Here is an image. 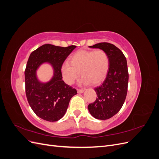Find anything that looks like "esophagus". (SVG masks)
Returning a JSON list of instances; mask_svg holds the SVG:
<instances>
[{"label": "esophagus", "instance_id": "esophagus-1", "mask_svg": "<svg viewBox=\"0 0 159 159\" xmlns=\"http://www.w3.org/2000/svg\"><path fill=\"white\" fill-rule=\"evenodd\" d=\"M77 91H78V93H82L84 92V89H78Z\"/></svg>", "mask_w": 159, "mask_h": 159}]
</instances>
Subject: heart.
<instances>
[{"label":"heart","mask_w":159,"mask_h":159,"mask_svg":"<svg viewBox=\"0 0 159 159\" xmlns=\"http://www.w3.org/2000/svg\"><path fill=\"white\" fill-rule=\"evenodd\" d=\"M109 68V58L103 50H79L70 57V64L61 66V74L67 84H71L81 75V84L97 85L105 79Z\"/></svg>","instance_id":"1"}]
</instances>
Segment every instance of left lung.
Segmentation results:
<instances>
[{"label": "left lung", "mask_w": 159, "mask_h": 159, "mask_svg": "<svg viewBox=\"0 0 159 159\" xmlns=\"http://www.w3.org/2000/svg\"><path fill=\"white\" fill-rule=\"evenodd\" d=\"M89 47L104 50L109 58L106 78L102 84L95 88L97 98L88 105L93 117L108 119L119 111L126 98L129 81L127 60L123 52L110 43L101 42Z\"/></svg>", "instance_id": "left-lung-1"}]
</instances>
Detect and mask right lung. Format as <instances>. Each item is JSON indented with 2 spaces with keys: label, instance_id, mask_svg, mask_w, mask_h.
<instances>
[{
  "label": "right lung",
  "instance_id": "right-lung-1",
  "mask_svg": "<svg viewBox=\"0 0 159 159\" xmlns=\"http://www.w3.org/2000/svg\"><path fill=\"white\" fill-rule=\"evenodd\" d=\"M75 46L68 47L44 44L33 51L27 61L25 89L28 103L40 118L48 121H57L64 117L71 98L77 91L62 80L61 68L64 61ZM49 63L54 69V75L46 83L37 80L36 71L40 65Z\"/></svg>",
  "mask_w": 159,
  "mask_h": 159
}]
</instances>
